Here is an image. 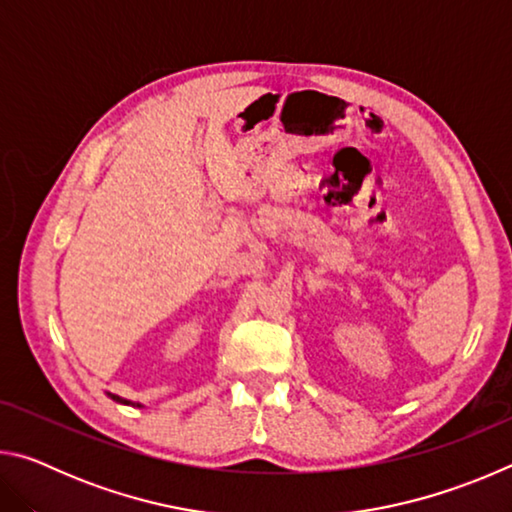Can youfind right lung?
I'll use <instances>...</instances> for the list:
<instances>
[{
  "instance_id": "obj_1",
  "label": "right lung",
  "mask_w": 512,
  "mask_h": 512,
  "mask_svg": "<svg viewBox=\"0 0 512 512\" xmlns=\"http://www.w3.org/2000/svg\"><path fill=\"white\" fill-rule=\"evenodd\" d=\"M110 400H115V402H119V404H128V406H137V409H142V404H137V402H131V400H124V397H119V395H115V393H106Z\"/></svg>"
}]
</instances>
